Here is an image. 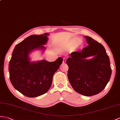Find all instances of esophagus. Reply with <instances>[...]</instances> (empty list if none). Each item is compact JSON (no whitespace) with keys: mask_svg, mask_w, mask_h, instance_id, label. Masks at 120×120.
I'll return each mask as SVG.
<instances>
[{"mask_svg":"<svg viewBox=\"0 0 120 120\" xmlns=\"http://www.w3.org/2000/svg\"><path fill=\"white\" fill-rule=\"evenodd\" d=\"M65 62H66V60L64 59L63 60V63H65Z\"/></svg>","mask_w":120,"mask_h":120,"instance_id":"esophagus-1","label":"esophagus"}]
</instances>
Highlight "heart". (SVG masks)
<instances>
[{
	"label": "heart",
	"instance_id": "obj_1",
	"mask_svg": "<svg viewBox=\"0 0 120 120\" xmlns=\"http://www.w3.org/2000/svg\"><path fill=\"white\" fill-rule=\"evenodd\" d=\"M81 43V40L78 37H75L69 42V43L67 44L66 47L67 48H70V47H73L75 45L79 46Z\"/></svg>",
	"mask_w": 120,
	"mask_h": 120
}]
</instances>
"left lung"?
Returning <instances> with one entry per match:
<instances>
[{
	"label": "left lung",
	"mask_w": 120,
	"mask_h": 120,
	"mask_svg": "<svg viewBox=\"0 0 120 120\" xmlns=\"http://www.w3.org/2000/svg\"><path fill=\"white\" fill-rule=\"evenodd\" d=\"M88 45L81 51L74 52L66 60L68 76L74 90L81 94L91 96L104 90L110 80V60L104 47L88 36H85ZM94 57L91 60L86 58Z\"/></svg>",
	"instance_id": "1"
}]
</instances>
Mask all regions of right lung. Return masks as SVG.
Masks as SVG:
<instances>
[{
    "instance_id": "add662e5",
    "label": "right lung",
    "mask_w": 120,
    "mask_h": 120,
    "mask_svg": "<svg viewBox=\"0 0 120 120\" xmlns=\"http://www.w3.org/2000/svg\"><path fill=\"white\" fill-rule=\"evenodd\" d=\"M47 33L33 35L17 44L9 65L11 82L16 90L30 98L45 94L51 86L52 77L63 62L58 58L54 62L41 60L30 62L29 55L35 49H45Z\"/></svg>"
}]
</instances>
